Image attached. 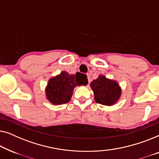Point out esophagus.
I'll return each instance as SVG.
<instances>
[{
    "label": "esophagus",
    "mask_w": 159,
    "mask_h": 159,
    "mask_svg": "<svg viewBox=\"0 0 159 159\" xmlns=\"http://www.w3.org/2000/svg\"><path fill=\"white\" fill-rule=\"evenodd\" d=\"M87 78H88V81H89V83H90V81H91V75H90V74H87Z\"/></svg>",
    "instance_id": "esophagus-1"
}]
</instances>
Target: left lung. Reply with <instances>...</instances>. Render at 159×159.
Listing matches in <instances>:
<instances>
[{"label":"left lung","instance_id":"left-lung-1","mask_svg":"<svg viewBox=\"0 0 159 159\" xmlns=\"http://www.w3.org/2000/svg\"><path fill=\"white\" fill-rule=\"evenodd\" d=\"M90 86L94 93L96 102L105 106L116 104L122 93V89L116 80L107 79L102 75L93 80Z\"/></svg>","mask_w":159,"mask_h":159}]
</instances>
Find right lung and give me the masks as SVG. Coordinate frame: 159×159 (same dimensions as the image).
<instances>
[{"label": "right lung", "instance_id": "add662e5", "mask_svg": "<svg viewBox=\"0 0 159 159\" xmlns=\"http://www.w3.org/2000/svg\"><path fill=\"white\" fill-rule=\"evenodd\" d=\"M86 79L84 78V80H78L76 74H69L66 71H62L59 75L48 80L45 88L47 99L55 105L68 103L72 97L73 89L75 87L88 84Z\"/></svg>", "mask_w": 159, "mask_h": 159}]
</instances>
